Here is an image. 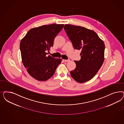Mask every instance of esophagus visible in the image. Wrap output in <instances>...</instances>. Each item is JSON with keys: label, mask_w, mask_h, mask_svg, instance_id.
<instances>
[{"label": "esophagus", "mask_w": 124, "mask_h": 124, "mask_svg": "<svg viewBox=\"0 0 124 124\" xmlns=\"http://www.w3.org/2000/svg\"><path fill=\"white\" fill-rule=\"evenodd\" d=\"M63 61L65 62H69L70 61V60L69 59H68V60H65V59H63Z\"/></svg>", "instance_id": "esophagus-1"}]
</instances>
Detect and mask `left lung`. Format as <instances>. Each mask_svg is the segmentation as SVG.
<instances>
[{
    "label": "left lung",
    "instance_id": "obj_1",
    "mask_svg": "<svg viewBox=\"0 0 124 124\" xmlns=\"http://www.w3.org/2000/svg\"><path fill=\"white\" fill-rule=\"evenodd\" d=\"M64 29L73 47L81 51V59L74 61L76 67L70 72L71 75L80 83L91 80L104 62L103 41L96 32L84 27L66 24Z\"/></svg>",
    "mask_w": 124,
    "mask_h": 124
}]
</instances>
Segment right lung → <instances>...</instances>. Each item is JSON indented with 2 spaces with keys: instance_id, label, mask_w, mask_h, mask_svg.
I'll list each match as a JSON object with an SVG mask.
<instances>
[{
  "instance_id": "obj_1",
  "label": "right lung",
  "mask_w": 124,
  "mask_h": 124,
  "mask_svg": "<svg viewBox=\"0 0 124 124\" xmlns=\"http://www.w3.org/2000/svg\"><path fill=\"white\" fill-rule=\"evenodd\" d=\"M63 26V24H53L32 28L21 40L22 63L28 73L36 80L49 79L61 63L62 59L46 55Z\"/></svg>"
}]
</instances>
